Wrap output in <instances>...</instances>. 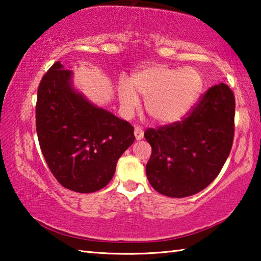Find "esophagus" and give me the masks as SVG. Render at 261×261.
Masks as SVG:
<instances>
[{
	"mask_svg": "<svg viewBox=\"0 0 261 261\" xmlns=\"http://www.w3.org/2000/svg\"><path fill=\"white\" fill-rule=\"evenodd\" d=\"M135 137H136L137 140H141L144 138V131H143V129H141V127H139V126L135 127Z\"/></svg>",
	"mask_w": 261,
	"mask_h": 261,
	"instance_id": "esophagus-1",
	"label": "esophagus"
}]
</instances>
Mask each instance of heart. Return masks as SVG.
<instances>
[{"mask_svg":"<svg viewBox=\"0 0 261 261\" xmlns=\"http://www.w3.org/2000/svg\"><path fill=\"white\" fill-rule=\"evenodd\" d=\"M204 86V79L196 68H174L152 63L132 74L130 83L121 82L118 99L122 110L131 115L145 96V107L159 124L182 121L196 106Z\"/></svg>","mask_w":261,"mask_h":261,"instance_id":"1","label":"heart"}]
</instances>
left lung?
Instances as JSON below:
<instances>
[{"instance_id":"1","label":"left lung","mask_w":261,"mask_h":261,"mask_svg":"<svg viewBox=\"0 0 261 261\" xmlns=\"http://www.w3.org/2000/svg\"><path fill=\"white\" fill-rule=\"evenodd\" d=\"M235 98L226 84L212 86L187 118L148 129L152 146L146 165L149 184L159 193L184 198L200 192L216 178L233 139Z\"/></svg>"}]
</instances>
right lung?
Masks as SVG:
<instances>
[{"label":"right lung","instance_id":"1","mask_svg":"<svg viewBox=\"0 0 261 261\" xmlns=\"http://www.w3.org/2000/svg\"><path fill=\"white\" fill-rule=\"evenodd\" d=\"M43 158L61 185L91 193L113 178L118 159L135 141L134 126L92 103L56 62L43 76L35 107Z\"/></svg>","mask_w":261,"mask_h":261}]
</instances>
